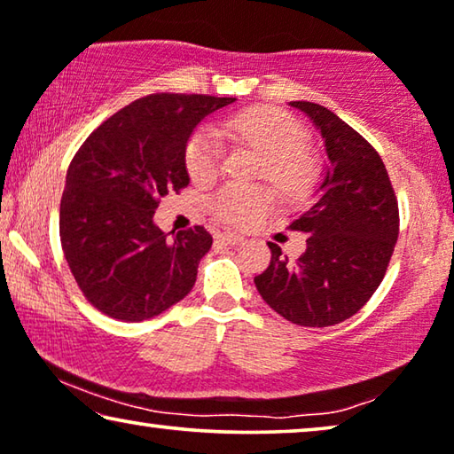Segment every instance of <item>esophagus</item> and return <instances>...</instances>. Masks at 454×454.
Wrapping results in <instances>:
<instances>
[{
  "instance_id": "1",
  "label": "esophagus",
  "mask_w": 454,
  "mask_h": 454,
  "mask_svg": "<svg viewBox=\"0 0 454 454\" xmlns=\"http://www.w3.org/2000/svg\"><path fill=\"white\" fill-rule=\"evenodd\" d=\"M215 240L222 242V245H239L245 239H242L240 234H234V232H220L215 234Z\"/></svg>"
}]
</instances>
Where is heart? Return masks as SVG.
Listing matches in <instances>:
<instances>
[{"label":"heart","mask_w":454,"mask_h":454,"mask_svg":"<svg viewBox=\"0 0 454 454\" xmlns=\"http://www.w3.org/2000/svg\"><path fill=\"white\" fill-rule=\"evenodd\" d=\"M222 133L253 144L265 156V172L271 181L288 189L310 183L315 164L302 148L304 131L296 119L278 108H247L220 121V125H201L184 148V166L195 183H209L218 176L224 158ZM273 195L265 187L228 183L212 197V209L222 222L247 224L265 212Z\"/></svg>","instance_id":"1"}]
</instances>
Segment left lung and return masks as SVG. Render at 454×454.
Segmentation results:
<instances>
[{"label": "left lung", "mask_w": 454, "mask_h": 454, "mask_svg": "<svg viewBox=\"0 0 454 454\" xmlns=\"http://www.w3.org/2000/svg\"><path fill=\"white\" fill-rule=\"evenodd\" d=\"M325 142L327 166L310 206L290 228L309 234L288 259L270 242L271 263L254 286L278 315L300 327H329L354 317L379 288L399 236V206L372 145L329 108L294 100Z\"/></svg>", "instance_id": "8db88e82"}]
</instances>
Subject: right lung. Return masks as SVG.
Wrapping results in <instances>:
<instances>
[{
  "label": "right lung",
  "instance_id": "right-lung-1",
  "mask_svg": "<svg viewBox=\"0 0 454 454\" xmlns=\"http://www.w3.org/2000/svg\"><path fill=\"white\" fill-rule=\"evenodd\" d=\"M234 100L152 94L121 108L82 144L67 168L59 236L72 276L94 309L139 323L193 290L212 234L195 226L170 239L154 224V212L160 197L189 184L191 133Z\"/></svg>",
  "mask_w": 454,
  "mask_h": 454
}]
</instances>
